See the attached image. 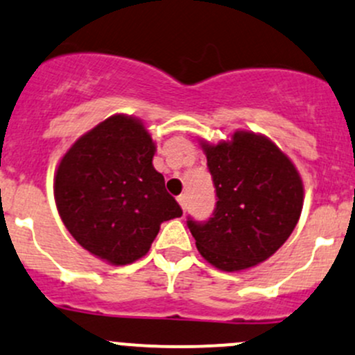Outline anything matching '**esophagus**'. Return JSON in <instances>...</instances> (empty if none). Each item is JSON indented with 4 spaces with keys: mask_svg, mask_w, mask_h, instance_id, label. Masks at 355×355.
Returning <instances> with one entry per match:
<instances>
[{
    "mask_svg": "<svg viewBox=\"0 0 355 355\" xmlns=\"http://www.w3.org/2000/svg\"><path fill=\"white\" fill-rule=\"evenodd\" d=\"M177 200H178V204H180V207H182V211H187V196H185V193H182V196H178L177 197Z\"/></svg>",
    "mask_w": 355,
    "mask_h": 355,
    "instance_id": "1",
    "label": "esophagus"
}]
</instances>
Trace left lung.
Masks as SVG:
<instances>
[{"label":"left lung","instance_id":"1","mask_svg":"<svg viewBox=\"0 0 355 355\" xmlns=\"http://www.w3.org/2000/svg\"><path fill=\"white\" fill-rule=\"evenodd\" d=\"M218 202L206 223L189 219L197 250L211 266L240 272L274 255L300 221L304 189L289 156L270 139L236 130L230 141H200Z\"/></svg>","mask_w":355,"mask_h":355}]
</instances>
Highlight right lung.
Masks as SVG:
<instances>
[{
  "mask_svg": "<svg viewBox=\"0 0 355 355\" xmlns=\"http://www.w3.org/2000/svg\"><path fill=\"white\" fill-rule=\"evenodd\" d=\"M155 151L139 119L115 114L83 134L55 170L54 199L66 230L110 266L139 260L162 223L182 216L153 166Z\"/></svg>",
  "mask_w": 355,
  "mask_h": 355,
  "instance_id": "add662e5",
  "label": "right lung"
}]
</instances>
